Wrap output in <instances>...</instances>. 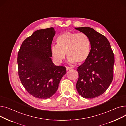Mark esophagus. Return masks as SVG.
I'll list each match as a JSON object with an SVG mask.
<instances>
[{
	"label": "esophagus",
	"instance_id": "1",
	"mask_svg": "<svg viewBox=\"0 0 126 126\" xmlns=\"http://www.w3.org/2000/svg\"><path fill=\"white\" fill-rule=\"evenodd\" d=\"M72 69V68L71 67H69V66H66V71H68V70H70Z\"/></svg>",
	"mask_w": 126,
	"mask_h": 126
}]
</instances>
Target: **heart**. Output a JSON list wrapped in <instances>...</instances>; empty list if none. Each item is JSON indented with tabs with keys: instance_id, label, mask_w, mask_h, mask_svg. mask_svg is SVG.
I'll use <instances>...</instances> for the list:
<instances>
[{
	"instance_id": "b5f03b06",
	"label": "heart",
	"mask_w": 126,
	"mask_h": 126,
	"mask_svg": "<svg viewBox=\"0 0 126 126\" xmlns=\"http://www.w3.org/2000/svg\"><path fill=\"white\" fill-rule=\"evenodd\" d=\"M91 43L89 37L84 33L65 32L56 39V44L51 47V54L55 61L61 63L65 56L70 63L85 62L89 56Z\"/></svg>"
}]
</instances>
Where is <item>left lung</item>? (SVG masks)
<instances>
[{
    "label": "left lung",
    "mask_w": 126,
    "mask_h": 126,
    "mask_svg": "<svg viewBox=\"0 0 126 126\" xmlns=\"http://www.w3.org/2000/svg\"><path fill=\"white\" fill-rule=\"evenodd\" d=\"M75 29L87 34L91 43L89 56L77 69L76 89L83 98H94L104 93L112 82L114 53L106 37L93 28L82 27Z\"/></svg>",
    "instance_id": "1"
}]
</instances>
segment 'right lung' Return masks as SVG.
<instances>
[{
  "instance_id": "obj_1",
  "label": "right lung",
  "mask_w": 126,
  "mask_h": 126,
  "mask_svg": "<svg viewBox=\"0 0 126 126\" xmlns=\"http://www.w3.org/2000/svg\"><path fill=\"white\" fill-rule=\"evenodd\" d=\"M55 34L53 27L36 31L23 42L18 52L21 82L29 94L38 99L51 97L66 74L64 66L54 65L51 58Z\"/></svg>"
}]
</instances>
